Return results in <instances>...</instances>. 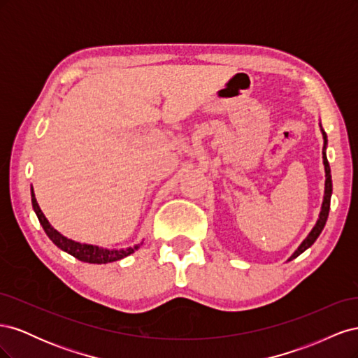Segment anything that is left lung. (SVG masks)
<instances>
[{
	"label": "left lung",
	"instance_id": "obj_1",
	"mask_svg": "<svg viewBox=\"0 0 358 358\" xmlns=\"http://www.w3.org/2000/svg\"><path fill=\"white\" fill-rule=\"evenodd\" d=\"M320 128H321V133H322V138H324V146H322V164H324V171H326V183H324V197H322V204H321V212H320V216L318 220L315 222V225H313V229L309 231V234L305 237V241H303L299 248L296 249L294 252L291 254V257L288 258V262H291V259L297 258L300 254H303L306 251L308 248H310L313 243H315V241L318 239V236L321 234L324 225H326L327 222V218H329V210H330V199H331V191H333V185H331V173H330V166H329V161H327V155H326V149H327V134L326 131H324L321 124H320Z\"/></svg>",
	"mask_w": 358,
	"mask_h": 358
}]
</instances>
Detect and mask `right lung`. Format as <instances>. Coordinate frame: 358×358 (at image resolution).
Here are the masks:
<instances>
[{
	"instance_id": "obj_1",
	"label": "right lung",
	"mask_w": 358,
	"mask_h": 358,
	"mask_svg": "<svg viewBox=\"0 0 358 358\" xmlns=\"http://www.w3.org/2000/svg\"><path fill=\"white\" fill-rule=\"evenodd\" d=\"M31 203H32V209H34L37 218L43 227V230L48 234L49 239L55 243L61 251L67 252L70 255H73L74 258L80 259L83 263H91V264H106V263H113L117 262V259H122L128 255H131L134 251L140 248V245H134L129 248H121V249H109V248H103V246H96V245H90V243H80L69 239V237L62 236L58 230L53 229L50 225V222L48 221V218L45 216V213L41 212L40 206L37 203L34 189H32L31 185Z\"/></svg>"
}]
</instances>
